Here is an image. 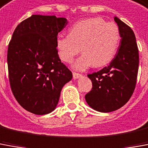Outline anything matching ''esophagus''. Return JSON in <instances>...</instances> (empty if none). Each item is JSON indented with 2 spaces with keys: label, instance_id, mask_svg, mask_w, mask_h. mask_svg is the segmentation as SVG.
Listing matches in <instances>:
<instances>
[{
  "label": "esophagus",
  "instance_id": "1",
  "mask_svg": "<svg viewBox=\"0 0 148 148\" xmlns=\"http://www.w3.org/2000/svg\"><path fill=\"white\" fill-rule=\"evenodd\" d=\"M72 75H73V78H74V79H79V78H80V77L82 76L81 74L76 73V72H73V73H72Z\"/></svg>",
  "mask_w": 148,
  "mask_h": 148
}]
</instances>
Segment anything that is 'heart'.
I'll return each mask as SVG.
<instances>
[{
  "instance_id": "b5f03b06",
  "label": "heart",
  "mask_w": 148,
  "mask_h": 148,
  "mask_svg": "<svg viewBox=\"0 0 148 148\" xmlns=\"http://www.w3.org/2000/svg\"><path fill=\"white\" fill-rule=\"evenodd\" d=\"M121 36L118 25L106 22L103 18H88L75 22L69 28V34H61L56 38V47L61 60L71 63L80 52L72 67L84 71L94 64L106 65L114 59L119 48Z\"/></svg>"
}]
</instances>
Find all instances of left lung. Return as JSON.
<instances>
[{
	"instance_id": "1",
	"label": "left lung",
	"mask_w": 148,
	"mask_h": 148,
	"mask_svg": "<svg viewBox=\"0 0 148 148\" xmlns=\"http://www.w3.org/2000/svg\"><path fill=\"white\" fill-rule=\"evenodd\" d=\"M121 41L118 52L109 66L88 77L92 88L85 95L88 105L94 110L109 113L123 107L130 100L136 84L138 69V50L130 26L114 17Z\"/></svg>"
}]
</instances>
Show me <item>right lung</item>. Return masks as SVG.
I'll use <instances>...</instances> for the list:
<instances>
[{
    "label": "right lung",
    "instance_id": "right-lung-1",
    "mask_svg": "<svg viewBox=\"0 0 148 148\" xmlns=\"http://www.w3.org/2000/svg\"><path fill=\"white\" fill-rule=\"evenodd\" d=\"M68 24L65 18L35 14L16 27L7 62L10 87L25 110L38 115L55 110L72 72L58 55L56 38Z\"/></svg>",
    "mask_w": 148,
    "mask_h": 148
}]
</instances>
